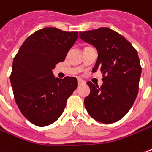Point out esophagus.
I'll list each match as a JSON object with an SVG mask.
<instances>
[{
	"mask_svg": "<svg viewBox=\"0 0 152 152\" xmlns=\"http://www.w3.org/2000/svg\"><path fill=\"white\" fill-rule=\"evenodd\" d=\"M85 83V82H84L83 80H80V79H78V85L79 86H80V85H82V84H84Z\"/></svg>",
	"mask_w": 152,
	"mask_h": 152,
	"instance_id": "obj_1",
	"label": "esophagus"
}]
</instances>
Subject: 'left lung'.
Here are the masks:
<instances>
[{
    "label": "left lung",
    "instance_id": "1",
    "mask_svg": "<svg viewBox=\"0 0 152 152\" xmlns=\"http://www.w3.org/2000/svg\"><path fill=\"white\" fill-rule=\"evenodd\" d=\"M80 38L98 52L92 72L100 70V87L87 82L90 95L84 100L88 113L104 124L118 121L129 111L138 93L141 74L138 55L121 35L108 28L80 32Z\"/></svg>",
    "mask_w": 152,
    "mask_h": 152
}]
</instances>
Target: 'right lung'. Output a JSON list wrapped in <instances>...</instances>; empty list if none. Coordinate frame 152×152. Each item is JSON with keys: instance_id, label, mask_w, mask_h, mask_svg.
Segmentation results:
<instances>
[{"instance_id": "right-lung-1", "label": "right lung", "mask_w": 152, "mask_h": 152, "mask_svg": "<svg viewBox=\"0 0 152 152\" xmlns=\"http://www.w3.org/2000/svg\"><path fill=\"white\" fill-rule=\"evenodd\" d=\"M77 39V31L44 28L31 35L14 58L10 80L15 102L33 124L45 127L57 121L77 88L76 78H55L52 72Z\"/></svg>"}]
</instances>
